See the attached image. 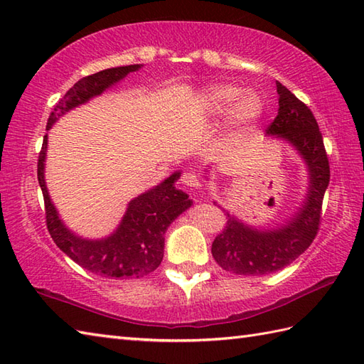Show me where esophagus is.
<instances>
[{"label":"esophagus","instance_id":"obj_1","mask_svg":"<svg viewBox=\"0 0 364 364\" xmlns=\"http://www.w3.org/2000/svg\"><path fill=\"white\" fill-rule=\"evenodd\" d=\"M181 183H183L186 188H196V189H197V188L202 186V184H200L198 176H197L194 172H184V173L181 175Z\"/></svg>","mask_w":364,"mask_h":364}]
</instances>
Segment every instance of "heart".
<instances>
[{
    "label": "heart",
    "instance_id": "1",
    "mask_svg": "<svg viewBox=\"0 0 364 364\" xmlns=\"http://www.w3.org/2000/svg\"><path fill=\"white\" fill-rule=\"evenodd\" d=\"M231 105L234 107L231 110V122L236 127L250 125L259 117L262 109L258 95L252 92L242 94L241 89L231 86V84L213 86L203 92L202 100H200V107L206 117H220L230 111Z\"/></svg>",
    "mask_w": 364,
    "mask_h": 364
}]
</instances>
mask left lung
I'll return each instance as SVG.
<instances>
[{"mask_svg":"<svg viewBox=\"0 0 364 364\" xmlns=\"http://www.w3.org/2000/svg\"><path fill=\"white\" fill-rule=\"evenodd\" d=\"M277 92L280 107L267 127V133L289 141L304 156L311 176L310 192L294 219L278 230H253L227 214L228 220L222 233L215 236L211 253L215 262L231 274L277 272L296 261L319 231L322 200L330 181V164L322 133L310 107L280 82H277Z\"/></svg>","mask_w":364,"mask_h":364,"instance_id":"8db88e82","label":"left lung"}]
</instances>
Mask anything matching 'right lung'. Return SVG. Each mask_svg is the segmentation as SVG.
<instances>
[{
  "instance_id": "obj_1",
  "label": "right lung",
  "mask_w": 364,
  "mask_h": 364,
  "mask_svg": "<svg viewBox=\"0 0 364 364\" xmlns=\"http://www.w3.org/2000/svg\"><path fill=\"white\" fill-rule=\"evenodd\" d=\"M137 68L141 65L107 68L75 82L54 106L46 129H50L53 123L72 107L100 95L105 89L125 78L129 72H136ZM45 154L46 134L38 153L37 180L43 194L46 228L59 249L76 264L106 278H141L156 270L164 257V233L167 227L192 205L188 196L175 188L180 172L170 175L159 186L131 200L127 214L112 236L102 241H86L64 227L56 208L51 203L43 178Z\"/></svg>"
}]
</instances>
